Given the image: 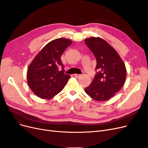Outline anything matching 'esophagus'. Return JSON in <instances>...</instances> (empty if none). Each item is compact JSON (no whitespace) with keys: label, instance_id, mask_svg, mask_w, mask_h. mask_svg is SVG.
<instances>
[{"label":"esophagus","instance_id":"esophagus-1","mask_svg":"<svg viewBox=\"0 0 148 148\" xmlns=\"http://www.w3.org/2000/svg\"><path fill=\"white\" fill-rule=\"evenodd\" d=\"M80 76H81L80 74H74V77L76 78H78L80 77Z\"/></svg>","mask_w":148,"mask_h":148}]
</instances>
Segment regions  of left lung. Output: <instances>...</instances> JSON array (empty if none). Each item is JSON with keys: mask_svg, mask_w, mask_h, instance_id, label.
Listing matches in <instances>:
<instances>
[{"mask_svg": "<svg viewBox=\"0 0 148 148\" xmlns=\"http://www.w3.org/2000/svg\"><path fill=\"white\" fill-rule=\"evenodd\" d=\"M96 59L97 73L89 86L84 89L88 96L96 101H106L122 88L127 69L117 52L106 40L99 37L84 39Z\"/></svg>", "mask_w": 148, "mask_h": 148, "instance_id": "obj_1", "label": "left lung"}]
</instances>
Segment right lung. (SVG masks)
Returning <instances> with one entry per match:
<instances>
[{
  "label": "right lung",
  "mask_w": 148,
  "mask_h": 148,
  "mask_svg": "<svg viewBox=\"0 0 148 148\" xmlns=\"http://www.w3.org/2000/svg\"><path fill=\"white\" fill-rule=\"evenodd\" d=\"M71 44V40L64 38L52 40L31 62L27 70V82L35 95L50 99L64 89L70 76L64 73L61 56ZM59 66L62 68L61 71Z\"/></svg>",
  "instance_id": "right-lung-1"
}]
</instances>
